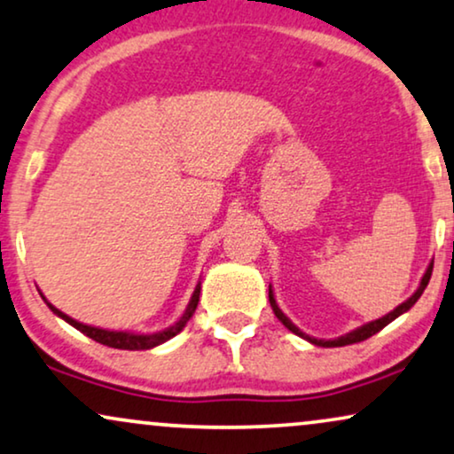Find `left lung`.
I'll return each instance as SVG.
<instances>
[{"label": "left lung", "mask_w": 454, "mask_h": 454, "mask_svg": "<svg viewBox=\"0 0 454 454\" xmlns=\"http://www.w3.org/2000/svg\"><path fill=\"white\" fill-rule=\"evenodd\" d=\"M432 269H434V262H429V267H427V270H426V275H423L421 278V284H419V287H417V292L413 294V296H411L409 300H404L403 304L400 306H396V309L392 310V313H387L386 317H381V319H375V321H371V323H367V325H361V327H356L355 332H350V333H346V335H340V338H335V340H317V338H310V335H306L304 332H300V329L294 325V323L287 319V317L281 313V309L278 306V302H275V296H273V290H270V286H269V302H270V309H273V313H275V317H278V319L284 323V325L290 329L292 333H296V335H300V338H304V340H309L310 344H315V346H323V348H335V346H348V344H356V342H363V340H367V338H371V335L373 333H378L380 329H384L387 323H392L394 319H396V317H400L403 313H407V310L411 309V306H413L417 300L421 298V294H423V290H426L427 287V284H429V278H432Z\"/></svg>", "instance_id": "1"}]
</instances>
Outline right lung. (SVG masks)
Listing matches in <instances>:
<instances>
[{
  "mask_svg": "<svg viewBox=\"0 0 454 454\" xmlns=\"http://www.w3.org/2000/svg\"><path fill=\"white\" fill-rule=\"evenodd\" d=\"M41 298H43V294H41ZM43 300H45V298H43ZM198 300H200V284L196 286V290H193L190 304H187L185 313L181 315V319L176 321V323H173V325H170V327L162 329V332H156V333L110 332V329H99V327L83 325V323H79V321L70 319L68 315H64L62 310H58L56 306L47 302V300H45V302H47V306H50L51 310H54V313H56L58 317H62L64 321L70 323V325L79 329V332H83V333L87 335V338L96 340V342H99V344L110 346V348H119V350H150V348H154V346L162 344V342H167V340H170V338H175V335L179 333L181 329H184V327L187 325V321L192 319V315H193V313H196Z\"/></svg>",
  "mask_w": 454,
  "mask_h": 454,
  "instance_id": "add662e5",
  "label": "right lung"
}]
</instances>
